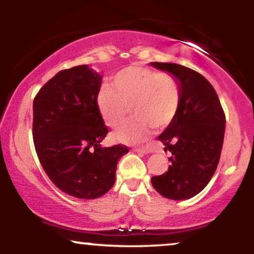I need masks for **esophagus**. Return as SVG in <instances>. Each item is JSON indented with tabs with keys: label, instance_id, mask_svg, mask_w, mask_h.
<instances>
[{
	"label": "esophagus",
	"instance_id": "34e87169",
	"mask_svg": "<svg viewBox=\"0 0 254 254\" xmlns=\"http://www.w3.org/2000/svg\"><path fill=\"white\" fill-rule=\"evenodd\" d=\"M135 151H138V153L149 154V153H154V151H155V148H153V147H137V148H135Z\"/></svg>",
	"mask_w": 254,
	"mask_h": 254
}]
</instances>
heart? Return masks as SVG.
<instances>
[{"mask_svg":"<svg viewBox=\"0 0 254 254\" xmlns=\"http://www.w3.org/2000/svg\"><path fill=\"white\" fill-rule=\"evenodd\" d=\"M115 88L101 87L97 105L105 123L119 129L130 117L136 119L117 132L123 143L144 141L154 127L164 129L174 121L180 106V84L172 75L141 66H129L113 80Z\"/></svg>","mask_w":254,"mask_h":254,"instance_id":"b5f03b06","label":"heart"}]
</instances>
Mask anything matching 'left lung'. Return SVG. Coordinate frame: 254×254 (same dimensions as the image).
I'll use <instances>...</instances> for the list:
<instances>
[{"label": "left lung", "instance_id": "8db88e82", "mask_svg": "<svg viewBox=\"0 0 254 254\" xmlns=\"http://www.w3.org/2000/svg\"><path fill=\"white\" fill-rule=\"evenodd\" d=\"M171 72L180 84V106L176 119L159 136L171 166L151 178L154 189L170 199H188L208 185L222 150L226 116L216 90L199 72L176 63L153 62Z\"/></svg>", "mask_w": 254, "mask_h": 254}]
</instances>
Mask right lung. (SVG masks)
I'll list each match as a JSON object with an SVG mask.
<instances>
[{"label":"right lung","mask_w":254,"mask_h":254,"mask_svg":"<svg viewBox=\"0 0 254 254\" xmlns=\"http://www.w3.org/2000/svg\"><path fill=\"white\" fill-rule=\"evenodd\" d=\"M101 77L83 65L57 72L33 100V142L38 159L61 191L93 199L116 182L124 144L101 147L109 129L99 112Z\"/></svg>","instance_id":"1"}]
</instances>
